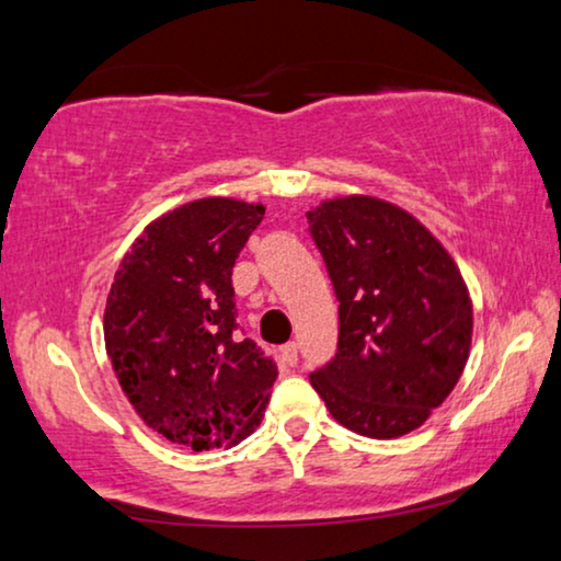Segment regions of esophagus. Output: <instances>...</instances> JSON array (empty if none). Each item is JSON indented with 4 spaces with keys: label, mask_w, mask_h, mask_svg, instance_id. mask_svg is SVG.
I'll use <instances>...</instances> for the list:
<instances>
[{
    "label": "esophagus",
    "mask_w": 561,
    "mask_h": 561,
    "mask_svg": "<svg viewBox=\"0 0 561 561\" xmlns=\"http://www.w3.org/2000/svg\"><path fill=\"white\" fill-rule=\"evenodd\" d=\"M282 358L289 363V366H295V363L299 360V348H297V343H287V345H282Z\"/></svg>",
    "instance_id": "obj_1"
}]
</instances>
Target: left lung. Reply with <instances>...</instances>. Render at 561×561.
I'll use <instances>...</instances> for the list:
<instances>
[{
  "instance_id": "obj_1",
  "label": "left lung",
  "mask_w": 561,
  "mask_h": 561,
  "mask_svg": "<svg viewBox=\"0 0 561 561\" xmlns=\"http://www.w3.org/2000/svg\"><path fill=\"white\" fill-rule=\"evenodd\" d=\"M333 282L337 351L310 374L330 414L358 435L422 427L462 376L472 305L453 256L397 205L348 195L307 213Z\"/></svg>"
}]
</instances>
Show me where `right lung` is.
<instances>
[{
  "mask_svg": "<svg viewBox=\"0 0 561 561\" xmlns=\"http://www.w3.org/2000/svg\"><path fill=\"white\" fill-rule=\"evenodd\" d=\"M264 205L203 198L152 220L114 274L106 353L149 430L203 449L239 445L262 422L277 363L241 337L231 272Z\"/></svg>",
  "mask_w": 561,
  "mask_h": 561,
  "instance_id": "obj_1",
  "label": "right lung"
}]
</instances>
